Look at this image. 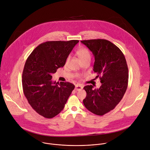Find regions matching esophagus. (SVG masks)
<instances>
[{
    "label": "esophagus",
    "instance_id": "1",
    "mask_svg": "<svg viewBox=\"0 0 150 150\" xmlns=\"http://www.w3.org/2000/svg\"><path fill=\"white\" fill-rule=\"evenodd\" d=\"M82 89H83V86H80V85H76L75 90H76V91H81Z\"/></svg>",
    "mask_w": 150,
    "mask_h": 150
}]
</instances>
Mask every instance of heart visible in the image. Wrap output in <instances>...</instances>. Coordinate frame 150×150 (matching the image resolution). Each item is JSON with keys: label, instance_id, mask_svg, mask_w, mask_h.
<instances>
[{"label": "heart", "instance_id": "obj_1", "mask_svg": "<svg viewBox=\"0 0 150 150\" xmlns=\"http://www.w3.org/2000/svg\"><path fill=\"white\" fill-rule=\"evenodd\" d=\"M76 54L80 61H81L82 60H83L86 58H91V55H90L89 51L85 47L79 48L76 51ZM68 59H69V58H67V61H68ZM77 77L79 78V75L77 76Z\"/></svg>", "mask_w": 150, "mask_h": 150}]
</instances>
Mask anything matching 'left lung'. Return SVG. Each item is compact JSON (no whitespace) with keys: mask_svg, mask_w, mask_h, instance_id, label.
Listing matches in <instances>:
<instances>
[{"mask_svg":"<svg viewBox=\"0 0 150 150\" xmlns=\"http://www.w3.org/2000/svg\"><path fill=\"white\" fill-rule=\"evenodd\" d=\"M95 57L93 71L102 83L99 89L92 85L83 88L85 107L92 113L103 115L112 110L123 98L128 85V68L124 54L114 44L105 39L81 40Z\"/></svg>","mask_w":150,"mask_h":150,"instance_id":"1","label":"left lung"}]
</instances>
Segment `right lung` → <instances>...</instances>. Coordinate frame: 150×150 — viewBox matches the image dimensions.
Here are the masks:
<instances>
[{
  "instance_id": "1",
  "label": "right lung",
  "mask_w": 150,
  "mask_h": 150,
  "mask_svg": "<svg viewBox=\"0 0 150 150\" xmlns=\"http://www.w3.org/2000/svg\"><path fill=\"white\" fill-rule=\"evenodd\" d=\"M77 40L48 41L38 46L27 58L22 75L23 92L35 111L46 119L64 108L75 86L69 82H53L52 74L65 65Z\"/></svg>"
}]
</instances>
